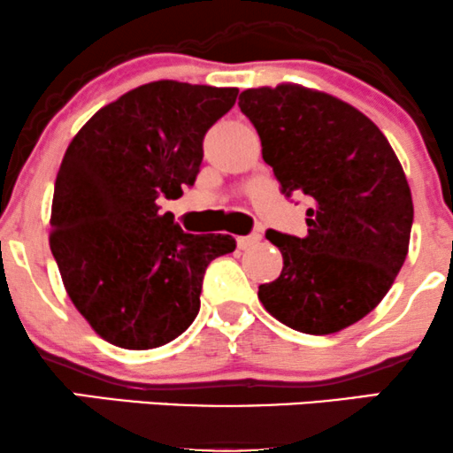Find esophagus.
<instances>
[{
  "label": "esophagus",
  "mask_w": 453,
  "mask_h": 453,
  "mask_svg": "<svg viewBox=\"0 0 453 453\" xmlns=\"http://www.w3.org/2000/svg\"><path fill=\"white\" fill-rule=\"evenodd\" d=\"M259 241H262V236H259V234H249V236L238 238V247H241V249H251V247H256Z\"/></svg>",
  "instance_id": "1"
}]
</instances>
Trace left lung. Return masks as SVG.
Instances as JSON below:
<instances>
[{
    "mask_svg": "<svg viewBox=\"0 0 453 453\" xmlns=\"http://www.w3.org/2000/svg\"><path fill=\"white\" fill-rule=\"evenodd\" d=\"M242 114L257 129L280 191L309 196L304 238L274 230L280 277L259 300L280 324L332 334L381 303L403 268L413 200L403 165L366 114L298 85L247 89Z\"/></svg>",
    "mask_w": 453,
    "mask_h": 453,
    "instance_id": "1",
    "label": "left lung"
}]
</instances>
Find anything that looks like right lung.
Here are the masks:
<instances>
[{
  "instance_id": "1",
  "label": "right lung",
  "mask_w": 453,
  "mask_h": 453,
  "mask_svg": "<svg viewBox=\"0 0 453 453\" xmlns=\"http://www.w3.org/2000/svg\"><path fill=\"white\" fill-rule=\"evenodd\" d=\"M234 87L157 81L97 111L67 147L50 211L65 292L102 339L153 349L200 311L209 264L236 249L227 234H187L161 196L194 185L206 132L236 102Z\"/></svg>"
}]
</instances>
